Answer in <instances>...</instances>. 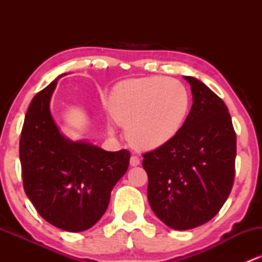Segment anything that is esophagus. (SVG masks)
Returning a JSON list of instances; mask_svg holds the SVG:
<instances>
[{
	"label": "esophagus",
	"mask_w": 262,
	"mask_h": 262,
	"mask_svg": "<svg viewBox=\"0 0 262 262\" xmlns=\"http://www.w3.org/2000/svg\"><path fill=\"white\" fill-rule=\"evenodd\" d=\"M140 164V159L137 155H132L130 158V166H138Z\"/></svg>",
	"instance_id": "esophagus-1"
}]
</instances>
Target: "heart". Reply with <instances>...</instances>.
Returning a JSON list of instances; mask_svg holds the SVG:
<instances>
[{"label":"heart","instance_id":"obj_1","mask_svg":"<svg viewBox=\"0 0 262 262\" xmlns=\"http://www.w3.org/2000/svg\"><path fill=\"white\" fill-rule=\"evenodd\" d=\"M108 106L132 145L152 150L179 133L188 114L189 95L179 80L146 77L117 85Z\"/></svg>","mask_w":262,"mask_h":262}]
</instances>
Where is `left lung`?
I'll use <instances>...</instances> for the list:
<instances>
[{"label":"left lung","mask_w":262,"mask_h":262,"mask_svg":"<svg viewBox=\"0 0 262 262\" xmlns=\"http://www.w3.org/2000/svg\"><path fill=\"white\" fill-rule=\"evenodd\" d=\"M193 103L175 137L143 155L148 201L167 227L187 230L221 210L234 182L236 135L222 98L196 77L185 76Z\"/></svg>","instance_id":"left-lung-1"}]
</instances>
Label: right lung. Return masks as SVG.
I'll return each mask as SVG.
<instances>
[{"mask_svg":"<svg viewBox=\"0 0 262 262\" xmlns=\"http://www.w3.org/2000/svg\"><path fill=\"white\" fill-rule=\"evenodd\" d=\"M61 74L34 96L19 140L23 187L48 223L83 231L100 221L111 192L127 172L128 150L106 151L60 132L50 113V98Z\"/></svg>","mask_w":262,"mask_h":262,"instance_id":"obj_1","label":"right lung"}]
</instances>
